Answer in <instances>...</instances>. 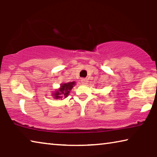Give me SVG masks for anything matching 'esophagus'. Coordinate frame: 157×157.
I'll use <instances>...</instances> for the list:
<instances>
[{"mask_svg":"<svg viewBox=\"0 0 157 157\" xmlns=\"http://www.w3.org/2000/svg\"><path fill=\"white\" fill-rule=\"evenodd\" d=\"M81 82H82V84H86L87 83H88V80H87V79H85V78H82L81 79Z\"/></svg>","mask_w":157,"mask_h":157,"instance_id":"34e87169","label":"esophagus"}]
</instances>
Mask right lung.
<instances>
[{
	"label": "right lung",
	"instance_id": "add662e5",
	"mask_svg": "<svg viewBox=\"0 0 157 157\" xmlns=\"http://www.w3.org/2000/svg\"><path fill=\"white\" fill-rule=\"evenodd\" d=\"M74 86H75V81L61 84L59 88L52 93V96H53L55 100L62 99V98L64 99V98L68 97L69 93Z\"/></svg>",
	"mask_w": 157,
	"mask_h": 157
}]
</instances>
